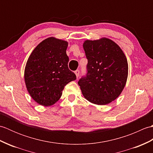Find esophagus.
Returning a JSON list of instances; mask_svg holds the SVG:
<instances>
[{
    "label": "esophagus",
    "mask_w": 153,
    "mask_h": 153,
    "mask_svg": "<svg viewBox=\"0 0 153 153\" xmlns=\"http://www.w3.org/2000/svg\"><path fill=\"white\" fill-rule=\"evenodd\" d=\"M75 74L76 75V77H78L79 76V74H80V71L79 70H77L75 71Z\"/></svg>",
    "instance_id": "obj_1"
}]
</instances>
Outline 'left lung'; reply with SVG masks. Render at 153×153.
Here are the masks:
<instances>
[{
	"label": "left lung",
	"mask_w": 153,
	"mask_h": 153,
	"mask_svg": "<svg viewBox=\"0 0 153 153\" xmlns=\"http://www.w3.org/2000/svg\"><path fill=\"white\" fill-rule=\"evenodd\" d=\"M83 48L88 63L86 74L78 81L83 96L96 105L111 102L122 93L128 78V64L124 53L106 38L87 40Z\"/></svg>",
	"instance_id": "obj_1"
}]
</instances>
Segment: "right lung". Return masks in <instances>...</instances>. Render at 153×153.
<instances>
[{
	"label": "right lung",
	"mask_w": 153,
	"mask_h": 153,
	"mask_svg": "<svg viewBox=\"0 0 153 153\" xmlns=\"http://www.w3.org/2000/svg\"><path fill=\"white\" fill-rule=\"evenodd\" d=\"M66 41L49 37L39 44L25 68L27 89L35 101L45 106L53 105L62 96L67 84L76 79L68 68Z\"/></svg>",
	"instance_id": "1"
}]
</instances>
